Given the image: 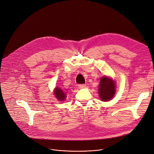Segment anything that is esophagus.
<instances>
[{
	"label": "esophagus",
	"instance_id": "34e87169",
	"mask_svg": "<svg viewBox=\"0 0 154 154\" xmlns=\"http://www.w3.org/2000/svg\"><path fill=\"white\" fill-rule=\"evenodd\" d=\"M86 84H79L78 85V88H79V89H84V88H86Z\"/></svg>",
	"mask_w": 154,
	"mask_h": 154
}]
</instances>
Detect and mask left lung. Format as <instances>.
<instances>
[{"label": "left lung", "mask_w": 154, "mask_h": 154, "mask_svg": "<svg viewBox=\"0 0 154 154\" xmlns=\"http://www.w3.org/2000/svg\"><path fill=\"white\" fill-rule=\"evenodd\" d=\"M116 91L115 83L107 76H103L100 80L98 94L101 100L107 101L114 95Z\"/></svg>", "instance_id": "8db88e82"}]
</instances>
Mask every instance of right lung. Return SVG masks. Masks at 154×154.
I'll use <instances>...</instances> for the list:
<instances>
[{"label": "right lung", "mask_w": 154, "mask_h": 154, "mask_svg": "<svg viewBox=\"0 0 154 154\" xmlns=\"http://www.w3.org/2000/svg\"><path fill=\"white\" fill-rule=\"evenodd\" d=\"M54 95H56L57 99H58L59 101H63L66 98V95L63 91L58 88H56L54 91Z\"/></svg>", "instance_id": "obj_1"}]
</instances>
